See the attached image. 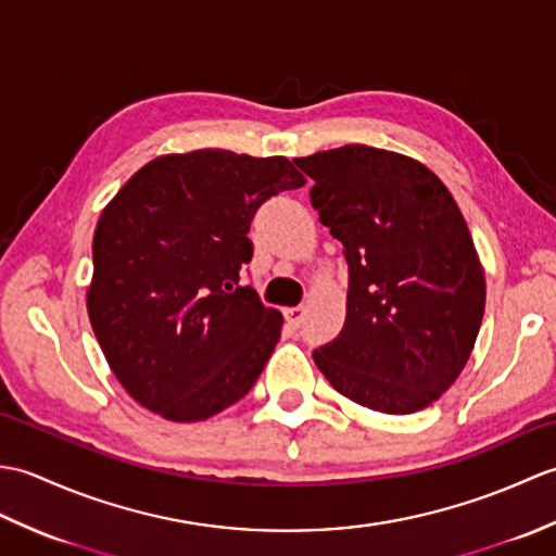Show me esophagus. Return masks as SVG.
Here are the masks:
<instances>
[{
    "instance_id": "34e87169",
    "label": "esophagus",
    "mask_w": 556,
    "mask_h": 556,
    "mask_svg": "<svg viewBox=\"0 0 556 556\" xmlns=\"http://www.w3.org/2000/svg\"><path fill=\"white\" fill-rule=\"evenodd\" d=\"M285 317H287V323L291 327H301L303 320H305V308H303V305H293V308L285 311Z\"/></svg>"
}]
</instances>
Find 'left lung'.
<instances>
[{
    "instance_id": "obj_1",
    "label": "left lung",
    "mask_w": 556,
    "mask_h": 556,
    "mask_svg": "<svg viewBox=\"0 0 556 556\" xmlns=\"http://www.w3.org/2000/svg\"><path fill=\"white\" fill-rule=\"evenodd\" d=\"M349 263L346 323L313 358L339 394L392 416L456 382L485 313V271L454 195L418 160L344 146L293 160Z\"/></svg>"
}]
</instances>
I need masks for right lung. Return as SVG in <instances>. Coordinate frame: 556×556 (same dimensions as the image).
Here are the masks:
<instances>
[{
	"label": "right lung",
	"mask_w": 556,
	"mask_h": 556,
	"mask_svg": "<svg viewBox=\"0 0 556 556\" xmlns=\"http://www.w3.org/2000/svg\"><path fill=\"white\" fill-rule=\"evenodd\" d=\"M305 176L287 157L160 155L102 210L88 315L122 387L164 420L195 422L248 394L281 334L239 287L257 207Z\"/></svg>",
	"instance_id": "right-lung-1"
}]
</instances>
